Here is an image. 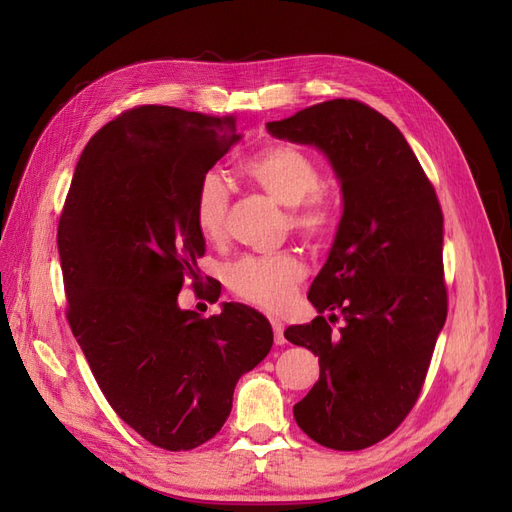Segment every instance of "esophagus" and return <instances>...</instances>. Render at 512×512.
I'll use <instances>...</instances> for the list:
<instances>
[{"mask_svg":"<svg viewBox=\"0 0 512 512\" xmlns=\"http://www.w3.org/2000/svg\"><path fill=\"white\" fill-rule=\"evenodd\" d=\"M271 327H273V333H275V344L277 346L286 344V339H284V322L280 318H271Z\"/></svg>","mask_w":512,"mask_h":512,"instance_id":"esophagus-1","label":"esophagus"}]
</instances>
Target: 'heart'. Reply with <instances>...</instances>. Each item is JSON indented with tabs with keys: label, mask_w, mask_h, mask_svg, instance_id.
Wrapping results in <instances>:
<instances>
[{
	"label": "heart",
	"mask_w": 512,
	"mask_h": 512,
	"mask_svg": "<svg viewBox=\"0 0 512 512\" xmlns=\"http://www.w3.org/2000/svg\"><path fill=\"white\" fill-rule=\"evenodd\" d=\"M245 177L286 207V228L305 243L322 247L333 237L337 207L324 192L318 162L290 143H273L241 164ZM230 190L222 175L209 170L196 183L194 222L207 241L226 235ZM305 277L301 258L292 250L275 254H245L226 269L230 292L245 303L277 312L284 309Z\"/></svg>",
	"instance_id": "1"
}]
</instances>
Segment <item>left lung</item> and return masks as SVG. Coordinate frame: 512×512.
<instances>
[{"instance_id":"obj_1","label":"left lung","mask_w":512,"mask_h":512,"mask_svg":"<svg viewBox=\"0 0 512 512\" xmlns=\"http://www.w3.org/2000/svg\"><path fill=\"white\" fill-rule=\"evenodd\" d=\"M267 128L322 149L342 181V222L307 294L320 316L284 337L320 363L294 406L299 427L327 448L361 451L404 423L444 327L440 200L404 134L359 100L320 102Z\"/></svg>"}]
</instances>
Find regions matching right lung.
I'll return each mask as SVG.
<instances>
[{
  "mask_svg": "<svg viewBox=\"0 0 512 512\" xmlns=\"http://www.w3.org/2000/svg\"><path fill=\"white\" fill-rule=\"evenodd\" d=\"M237 141L232 115L134 106L91 136L61 209L70 329L117 416L164 451L211 440L273 346L252 307L205 318L177 305L205 254L196 183Z\"/></svg>",
  "mask_w": 512,
  "mask_h": 512,
  "instance_id": "add662e5",
  "label": "right lung"
}]
</instances>
